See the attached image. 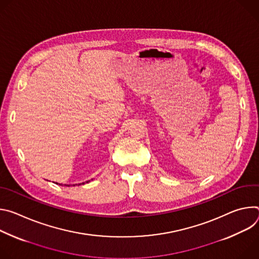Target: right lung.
Instances as JSON below:
<instances>
[{
    "label": "right lung",
    "mask_w": 259,
    "mask_h": 259,
    "mask_svg": "<svg viewBox=\"0 0 259 259\" xmlns=\"http://www.w3.org/2000/svg\"><path fill=\"white\" fill-rule=\"evenodd\" d=\"M87 182H88V181H87Z\"/></svg>",
    "instance_id": "obj_1"
}]
</instances>
